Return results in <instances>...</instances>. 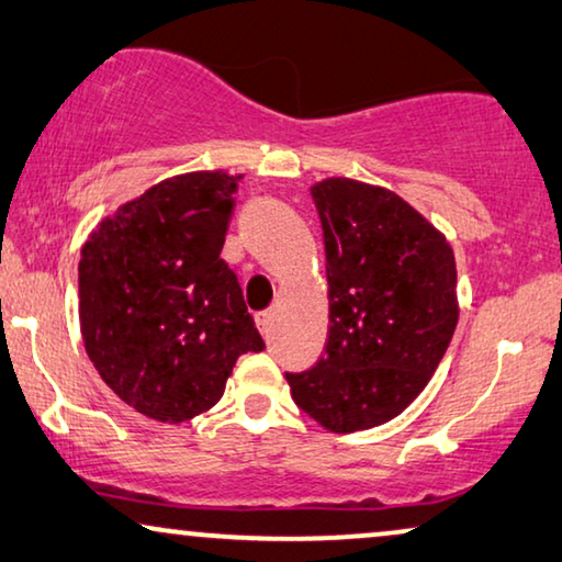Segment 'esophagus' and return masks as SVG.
Listing matches in <instances>:
<instances>
[{
	"mask_svg": "<svg viewBox=\"0 0 562 562\" xmlns=\"http://www.w3.org/2000/svg\"><path fill=\"white\" fill-rule=\"evenodd\" d=\"M255 321H257L259 334H262L265 338H270V334H272V313H270V311L257 313V315H255Z\"/></svg>",
	"mask_w": 562,
	"mask_h": 562,
	"instance_id": "obj_1",
	"label": "esophagus"
}]
</instances>
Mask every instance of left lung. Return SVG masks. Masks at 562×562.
<instances>
[{
  "instance_id": "obj_1",
  "label": "left lung",
  "mask_w": 562,
  "mask_h": 562,
  "mask_svg": "<svg viewBox=\"0 0 562 562\" xmlns=\"http://www.w3.org/2000/svg\"><path fill=\"white\" fill-rule=\"evenodd\" d=\"M311 195L326 244L328 344L313 369L284 376L326 430L376 428L425 390L453 338L456 257L386 188L326 178Z\"/></svg>"
}]
</instances>
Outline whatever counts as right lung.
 Listing matches in <instances>:
<instances>
[{
	"mask_svg": "<svg viewBox=\"0 0 562 562\" xmlns=\"http://www.w3.org/2000/svg\"><path fill=\"white\" fill-rule=\"evenodd\" d=\"M236 180L224 170L162 180L101 221L81 249L86 353L116 397L157 423L211 409L236 359L265 349L221 259Z\"/></svg>",
	"mask_w": 562,
	"mask_h": 562,
	"instance_id": "1",
	"label": "right lung"
}]
</instances>
